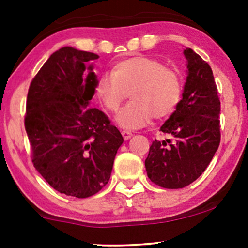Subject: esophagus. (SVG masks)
Returning <instances> with one entry per match:
<instances>
[{
  "instance_id": "esophagus-1",
  "label": "esophagus",
  "mask_w": 248,
  "mask_h": 248,
  "mask_svg": "<svg viewBox=\"0 0 248 248\" xmlns=\"http://www.w3.org/2000/svg\"><path fill=\"white\" fill-rule=\"evenodd\" d=\"M122 135H123V138H124V140H128V139H131L132 138V132H130V131H122Z\"/></svg>"
}]
</instances>
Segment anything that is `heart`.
I'll use <instances>...</instances> for the list:
<instances>
[{
	"label": "heart",
	"mask_w": 248,
	"mask_h": 248,
	"mask_svg": "<svg viewBox=\"0 0 248 248\" xmlns=\"http://www.w3.org/2000/svg\"><path fill=\"white\" fill-rule=\"evenodd\" d=\"M94 93L107 110L115 113L131 96L117 115L120 126L137 130L149 124L151 117L170 115L182 98L183 83L177 71L164 66L148 56H134L117 63L111 74L97 81Z\"/></svg>",
	"instance_id": "obj_1"
}]
</instances>
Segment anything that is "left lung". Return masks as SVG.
<instances>
[{
	"mask_svg": "<svg viewBox=\"0 0 248 248\" xmlns=\"http://www.w3.org/2000/svg\"><path fill=\"white\" fill-rule=\"evenodd\" d=\"M188 74L183 98L160 131L170 139L152 142L145 169L152 183L183 188L198 179L220 144V99L211 67L191 48L184 49Z\"/></svg>",
	"mask_w": 248,
	"mask_h": 248,
	"instance_id": "obj_1",
	"label": "left lung"
}]
</instances>
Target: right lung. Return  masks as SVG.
Listing matches in <instances>:
<instances>
[{
  "mask_svg": "<svg viewBox=\"0 0 248 248\" xmlns=\"http://www.w3.org/2000/svg\"><path fill=\"white\" fill-rule=\"evenodd\" d=\"M97 54L63 47L53 53L29 86L25 128L35 168L54 189L83 199L110 178L123 137L109 118L88 107L97 79H83Z\"/></svg>",
  "mask_w": 248,
  "mask_h": 248,
  "instance_id": "add662e5",
  "label": "right lung"
}]
</instances>
